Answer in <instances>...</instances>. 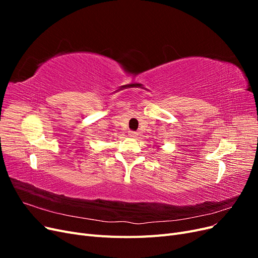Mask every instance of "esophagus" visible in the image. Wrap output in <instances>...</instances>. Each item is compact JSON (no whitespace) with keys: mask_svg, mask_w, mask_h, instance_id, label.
<instances>
[{"mask_svg":"<svg viewBox=\"0 0 258 258\" xmlns=\"http://www.w3.org/2000/svg\"><path fill=\"white\" fill-rule=\"evenodd\" d=\"M129 137L130 138H138V134H137V132H135V131H130L129 132Z\"/></svg>","mask_w":258,"mask_h":258,"instance_id":"esophagus-1","label":"esophagus"}]
</instances>
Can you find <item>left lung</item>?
I'll use <instances>...</instances> for the list:
<instances>
[{
	"label": "left lung",
	"mask_w": 258,
	"mask_h": 258,
	"mask_svg": "<svg viewBox=\"0 0 258 258\" xmlns=\"http://www.w3.org/2000/svg\"><path fill=\"white\" fill-rule=\"evenodd\" d=\"M158 147H159V146H158Z\"/></svg>",
	"instance_id": "obj_1"
}]
</instances>
